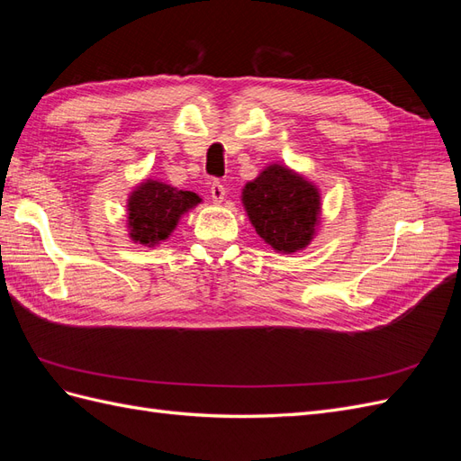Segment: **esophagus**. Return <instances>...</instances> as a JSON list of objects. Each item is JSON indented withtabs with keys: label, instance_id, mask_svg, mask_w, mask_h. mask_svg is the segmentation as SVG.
Instances as JSON below:
<instances>
[{
	"label": "esophagus",
	"instance_id": "34e87169",
	"mask_svg": "<svg viewBox=\"0 0 461 461\" xmlns=\"http://www.w3.org/2000/svg\"><path fill=\"white\" fill-rule=\"evenodd\" d=\"M209 194H212V200L215 203H221L222 200H225V196H227V190H225V186H222L221 183H213L212 188H209Z\"/></svg>",
	"mask_w": 461,
	"mask_h": 461
}]
</instances>
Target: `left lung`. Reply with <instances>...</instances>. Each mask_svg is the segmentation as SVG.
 Returning <instances> with one entry per match:
<instances>
[{
  "label": "left lung",
  "instance_id": "obj_1",
  "mask_svg": "<svg viewBox=\"0 0 461 461\" xmlns=\"http://www.w3.org/2000/svg\"><path fill=\"white\" fill-rule=\"evenodd\" d=\"M242 205L259 239L278 254H296L317 236L321 192L283 163H271L242 188Z\"/></svg>",
  "mask_w": 461,
  "mask_h": 461
}]
</instances>
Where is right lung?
Masks as SVG:
<instances>
[{"instance_id":"right-lung-1","label":"right lung","mask_w":461,"mask_h":461,"mask_svg":"<svg viewBox=\"0 0 461 461\" xmlns=\"http://www.w3.org/2000/svg\"><path fill=\"white\" fill-rule=\"evenodd\" d=\"M202 203L196 192L178 190L159 178L136 185L127 200V230L134 244L159 246L175 232L178 221Z\"/></svg>"}]
</instances>
